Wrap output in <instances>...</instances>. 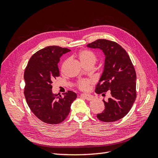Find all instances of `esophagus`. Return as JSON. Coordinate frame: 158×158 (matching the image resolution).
Wrapping results in <instances>:
<instances>
[{
  "mask_svg": "<svg viewBox=\"0 0 158 158\" xmlns=\"http://www.w3.org/2000/svg\"><path fill=\"white\" fill-rule=\"evenodd\" d=\"M81 97L82 98L86 99L87 100H90L93 98V96L91 94H83L81 95Z\"/></svg>",
  "mask_w": 158,
  "mask_h": 158,
  "instance_id": "obj_1",
  "label": "esophagus"
}]
</instances>
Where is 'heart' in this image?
I'll use <instances>...</instances> for the list:
<instances>
[{
    "label": "heart",
    "instance_id": "1",
    "mask_svg": "<svg viewBox=\"0 0 158 158\" xmlns=\"http://www.w3.org/2000/svg\"><path fill=\"white\" fill-rule=\"evenodd\" d=\"M78 58L83 65L87 64H94L96 61V56L92 51H89L88 49H83L80 51L78 53ZM68 60H65L62 65V70L64 69L66 65ZM94 83V81L92 79H80L77 83V85L78 88L83 90V91H86L89 89L91 85Z\"/></svg>",
    "mask_w": 158,
    "mask_h": 158
}]
</instances>
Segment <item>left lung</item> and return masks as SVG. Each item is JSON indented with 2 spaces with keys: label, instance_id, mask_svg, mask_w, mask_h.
I'll return each instance as SVG.
<instances>
[{
  "label": "left lung",
  "instance_id": "left-lung-1",
  "mask_svg": "<svg viewBox=\"0 0 158 158\" xmlns=\"http://www.w3.org/2000/svg\"><path fill=\"white\" fill-rule=\"evenodd\" d=\"M89 48L101 49L105 56L104 70L96 85V93L111 96L103 100L105 109L97 114L99 120L113 122L123 118L132 108L136 98L135 69L122 46L106 39H98L87 45Z\"/></svg>",
  "mask_w": 158,
  "mask_h": 158
}]
</instances>
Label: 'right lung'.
<instances>
[{"label": "right lung", "instance_id": "obj_1", "mask_svg": "<svg viewBox=\"0 0 158 158\" xmlns=\"http://www.w3.org/2000/svg\"><path fill=\"white\" fill-rule=\"evenodd\" d=\"M70 49L48 46L36 52L29 60L24 72V96L32 112L42 122L49 124L62 122L70 110L77 94L68 91L63 96L52 92V83L60 76L58 64Z\"/></svg>", "mask_w": 158, "mask_h": 158}]
</instances>
